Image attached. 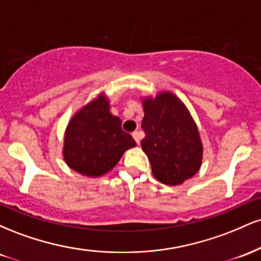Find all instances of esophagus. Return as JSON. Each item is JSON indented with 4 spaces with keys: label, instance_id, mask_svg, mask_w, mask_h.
Segmentation results:
<instances>
[{
    "label": "esophagus",
    "instance_id": "obj_1",
    "mask_svg": "<svg viewBox=\"0 0 261 261\" xmlns=\"http://www.w3.org/2000/svg\"><path fill=\"white\" fill-rule=\"evenodd\" d=\"M133 137L135 139V141H136L137 145H140V141H141V133H140V131H134Z\"/></svg>",
    "mask_w": 261,
    "mask_h": 261
}]
</instances>
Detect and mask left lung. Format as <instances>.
<instances>
[{"mask_svg":"<svg viewBox=\"0 0 261 261\" xmlns=\"http://www.w3.org/2000/svg\"><path fill=\"white\" fill-rule=\"evenodd\" d=\"M141 127L143 152L151 162L152 173L161 182L178 185L191 178L201 166L202 143L190 114L172 93H161L143 100Z\"/></svg>","mask_w":261,"mask_h":261,"instance_id":"left-lung-1","label":"left lung"}]
</instances>
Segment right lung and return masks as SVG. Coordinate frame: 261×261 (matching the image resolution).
Listing matches in <instances>:
<instances>
[{"mask_svg": "<svg viewBox=\"0 0 261 261\" xmlns=\"http://www.w3.org/2000/svg\"><path fill=\"white\" fill-rule=\"evenodd\" d=\"M136 146L109 112L103 95L81 109L68 124L64 155L70 168L83 175L99 176L115 167L127 148Z\"/></svg>", "mask_w": 261, "mask_h": 261, "instance_id": "add662e5", "label": "right lung"}]
</instances>
